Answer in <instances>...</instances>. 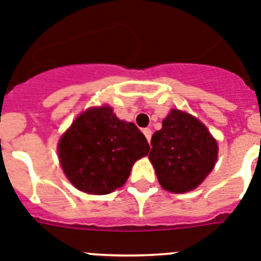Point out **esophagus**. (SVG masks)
<instances>
[{"instance_id": "obj_1", "label": "esophagus", "mask_w": 261, "mask_h": 261, "mask_svg": "<svg viewBox=\"0 0 261 261\" xmlns=\"http://www.w3.org/2000/svg\"><path fill=\"white\" fill-rule=\"evenodd\" d=\"M143 134H144V137L147 138V140H148V143H149V140H151V135H152V131L149 130V128H143Z\"/></svg>"}]
</instances>
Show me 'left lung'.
Masks as SVG:
<instances>
[{
    "mask_svg": "<svg viewBox=\"0 0 261 261\" xmlns=\"http://www.w3.org/2000/svg\"><path fill=\"white\" fill-rule=\"evenodd\" d=\"M148 158L165 190L185 193L198 187L217 162L218 146L197 118L171 110L151 139Z\"/></svg>",
    "mask_w": 261,
    "mask_h": 261,
    "instance_id": "1",
    "label": "left lung"
}]
</instances>
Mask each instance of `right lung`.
<instances>
[{
    "mask_svg": "<svg viewBox=\"0 0 261 261\" xmlns=\"http://www.w3.org/2000/svg\"><path fill=\"white\" fill-rule=\"evenodd\" d=\"M58 149L63 171L77 189L109 194L126 182L135 160L146 156L149 146L135 124L102 106L79 115Z\"/></svg>",
    "mask_w": 261,
    "mask_h": 261,
    "instance_id": "add662e5",
    "label": "right lung"
}]
</instances>
